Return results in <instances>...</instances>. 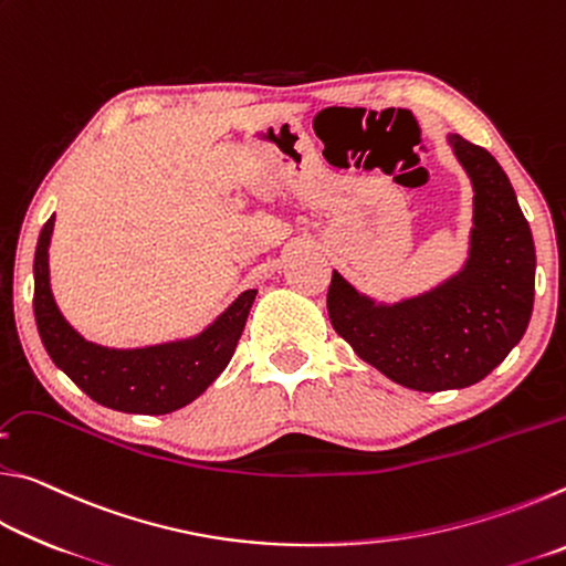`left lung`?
Segmentation results:
<instances>
[{
    "instance_id": "obj_1",
    "label": "left lung",
    "mask_w": 566,
    "mask_h": 566,
    "mask_svg": "<svg viewBox=\"0 0 566 566\" xmlns=\"http://www.w3.org/2000/svg\"><path fill=\"white\" fill-rule=\"evenodd\" d=\"M447 145L472 181V229L459 272L399 302H377L334 270L332 327L357 357L397 385L444 391L476 385L530 327L534 239L510 177L490 151L449 132Z\"/></svg>"
}]
</instances>
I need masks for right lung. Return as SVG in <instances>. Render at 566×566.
Returning a JSON list of instances; mask_svg holds the SVG:
<instances>
[{
	"mask_svg": "<svg viewBox=\"0 0 566 566\" xmlns=\"http://www.w3.org/2000/svg\"><path fill=\"white\" fill-rule=\"evenodd\" d=\"M54 214L34 252V319L46 354L84 395L127 415H169L187 407L227 369L242 337L256 290H247L195 337L114 349L84 339L64 319L50 284Z\"/></svg>",
	"mask_w": 566,
	"mask_h": 566,
	"instance_id": "1",
	"label": "right lung"
}]
</instances>
